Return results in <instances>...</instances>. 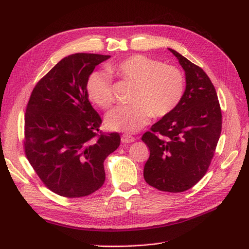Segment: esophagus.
Listing matches in <instances>:
<instances>
[{
    "mask_svg": "<svg viewBox=\"0 0 249 249\" xmlns=\"http://www.w3.org/2000/svg\"><path fill=\"white\" fill-rule=\"evenodd\" d=\"M134 141H135V138L130 136V135H126V134L122 135V142L123 143H131Z\"/></svg>",
    "mask_w": 249,
    "mask_h": 249,
    "instance_id": "1",
    "label": "esophagus"
}]
</instances>
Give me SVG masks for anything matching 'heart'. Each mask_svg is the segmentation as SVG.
I'll return each instance as SVG.
<instances>
[{
    "label": "heart",
    "instance_id": "1",
    "mask_svg": "<svg viewBox=\"0 0 249 249\" xmlns=\"http://www.w3.org/2000/svg\"><path fill=\"white\" fill-rule=\"evenodd\" d=\"M107 71L92 72L86 86L90 100L103 109L110 108L114 103L110 74L136 85L133 106L116 107L107 114L105 122L111 131L138 132L149 123L153 115L164 117L170 114L183 99V72L159 60L134 55L109 64Z\"/></svg>",
    "mask_w": 249,
    "mask_h": 249
}]
</instances>
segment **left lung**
Here are the masks:
<instances>
[{"label": "left lung", "mask_w": 249, "mask_h": 249, "mask_svg": "<svg viewBox=\"0 0 249 249\" xmlns=\"http://www.w3.org/2000/svg\"><path fill=\"white\" fill-rule=\"evenodd\" d=\"M185 71L183 99L170 114L143 134L149 148L143 177L156 189L184 192L206 175L221 133V110L214 85L199 66L168 49Z\"/></svg>", "instance_id": "left-lung-1"}]
</instances>
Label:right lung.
I'll use <instances>...</instances> for the list:
<instances>
[{
    "mask_svg": "<svg viewBox=\"0 0 249 249\" xmlns=\"http://www.w3.org/2000/svg\"><path fill=\"white\" fill-rule=\"evenodd\" d=\"M111 56L77 53L63 58L30 96L25 115V153L50 190L82 197L105 182L104 161L120 144L118 133L99 135L102 119L88 100L87 81Z\"/></svg>",
    "mask_w": 249,
    "mask_h": 249,
    "instance_id": "1",
    "label": "right lung"
}]
</instances>
